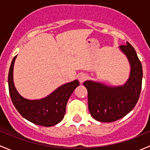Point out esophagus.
<instances>
[{
	"instance_id": "1",
	"label": "esophagus",
	"mask_w": 150,
	"mask_h": 150,
	"mask_svg": "<svg viewBox=\"0 0 150 150\" xmlns=\"http://www.w3.org/2000/svg\"><path fill=\"white\" fill-rule=\"evenodd\" d=\"M86 78H87V76L83 73H81L78 75V81H80V83L83 82V81H86Z\"/></svg>"
}]
</instances>
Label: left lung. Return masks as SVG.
<instances>
[{"mask_svg": "<svg viewBox=\"0 0 150 150\" xmlns=\"http://www.w3.org/2000/svg\"><path fill=\"white\" fill-rule=\"evenodd\" d=\"M120 48L131 64V75L124 86L109 87L93 81L83 83L88 91V110L95 120L114 122L134 109L139 98L142 83V66L134 47L128 42Z\"/></svg>", "mask_w": 150, "mask_h": 150, "instance_id": "8db88e82", "label": "left lung"}]
</instances>
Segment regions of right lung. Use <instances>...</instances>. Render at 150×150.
<instances>
[{
	"mask_svg": "<svg viewBox=\"0 0 150 150\" xmlns=\"http://www.w3.org/2000/svg\"><path fill=\"white\" fill-rule=\"evenodd\" d=\"M16 57H13L11 64L8 83L11 99L16 110L26 120L36 125L50 127L59 123L65 114L69 96L80 85L78 81L75 80L60 86L44 99L28 100L18 93L13 85V69Z\"/></svg>",
	"mask_w": 150,
	"mask_h": 150,
	"instance_id": "obj_1",
	"label": "right lung"
}]
</instances>
